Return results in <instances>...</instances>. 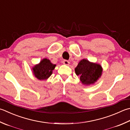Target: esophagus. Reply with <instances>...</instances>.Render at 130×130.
Here are the masks:
<instances>
[{
  "mask_svg": "<svg viewBox=\"0 0 130 130\" xmlns=\"http://www.w3.org/2000/svg\"><path fill=\"white\" fill-rule=\"evenodd\" d=\"M62 63H63V64L66 65H68L70 63V62H69L68 60H63V61H62Z\"/></svg>",
  "mask_w": 130,
  "mask_h": 130,
  "instance_id": "esophagus-1",
  "label": "esophagus"
}]
</instances>
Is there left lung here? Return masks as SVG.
I'll use <instances>...</instances> for the list:
<instances>
[{
	"label": "left lung",
	"instance_id": "8db88e82",
	"mask_svg": "<svg viewBox=\"0 0 130 130\" xmlns=\"http://www.w3.org/2000/svg\"><path fill=\"white\" fill-rule=\"evenodd\" d=\"M77 75L80 77V80L84 85H93L102 75L103 68L97 63L91 62L88 60L82 59L75 68Z\"/></svg>",
	"mask_w": 130,
	"mask_h": 130
}]
</instances>
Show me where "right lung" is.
Wrapping results in <instances>:
<instances>
[{
	"label": "right lung",
	"instance_id": "1",
	"mask_svg": "<svg viewBox=\"0 0 130 130\" xmlns=\"http://www.w3.org/2000/svg\"><path fill=\"white\" fill-rule=\"evenodd\" d=\"M56 65L53 64L49 59L45 58L32 68L33 75L40 80H46L52 75Z\"/></svg>",
	"mask_w": 130,
	"mask_h": 130
}]
</instances>
